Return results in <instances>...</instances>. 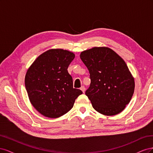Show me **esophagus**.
Wrapping results in <instances>:
<instances>
[{
    "instance_id": "esophagus-1",
    "label": "esophagus",
    "mask_w": 153,
    "mask_h": 153,
    "mask_svg": "<svg viewBox=\"0 0 153 153\" xmlns=\"http://www.w3.org/2000/svg\"><path fill=\"white\" fill-rule=\"evenodd\" d=\"M80 90L84 93L85 91V87H84V86H82V87H80Z\"/></svg>"
}]
</instances>
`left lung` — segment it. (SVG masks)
Here are the masks:
<instances>
[{
  "mask_svg": "<svg viewBox=\"0 0 153 153\" xmlns=\"http://www.w3.org/2000/svg\"><path fill=\"white\" fill-rule=\"evenodd\" d=\"M90 73L85 94L97 112L105 115L121 112L129 103L135 81L124 60L108 47H94L80 53Z\"/></svg>",
  "mask_w": 153,
  "mask_h": 153,
  "instance_id": "1",
  "label": "left lung"
}]
</instances>
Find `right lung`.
Wrapping results in <instances>:
<instances>
[{"instance_id":"1","label":"right lung","mask_w":153,"mask_h":153,"mask_svg":"<svg viewBox=\"0 0 153 153\" xmlns=\"http://www.w3.org/2000/svg\"><path fill=\"white\" fill-rule=\"evenodd\" d=\"M73 52L50 49L37 58L27 71L25 85L32 106L45 117L57 118L68 112L82 94L73 88L68 68Z\"/></svg>"}]
</instances>
